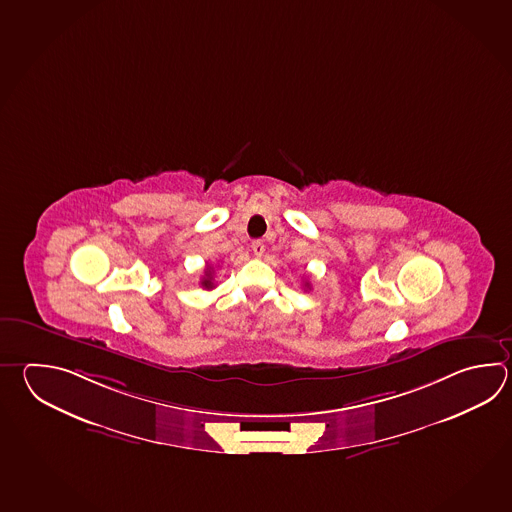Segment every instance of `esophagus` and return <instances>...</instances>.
I'll return each mask as SVG.
<instances>
[{"label":"esophagus","instance_id":"esophagus-1","mask_svg":"<svg viewBox=\"0 0 512 512\" xmlns=\"http://www.w3.org/2000/svg\"><path fill=\"white\" fill-rule=\"evenodd\" d=\"M251 250H253V255H255V257H262V253L266 250V246H264V242H262V240H253V242H251Z\"/></svg>","mask_w":512,"mask_h":512}]
</instances>
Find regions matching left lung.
<instances>
[{
    "mask_svg": "<svg viewBox=\"0 0 512 512\" xmlns=\"http://www.w3.org/2000/svg\"><path fill=\"white\" fill-rule=\"evenodd\" d=\"M304 286H308V288H310V282H304Z\"/></svg>",
    "mask_w": 512,
    "mask_h": 512,
    "instance_id": "obj_1",
    "label": "left lung"
}]
</instances>
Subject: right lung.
I'll return each instance as SVG.
<instances>
[{"label": "right lung", "mask_w": 512, "mask_h": 512, "mask_svg": "<svg viewBox=\"0 0 512 512\" xmlns=\"http://www.w3.org/2000/svg\"><path fill=\"white\" fill-rule=\"evenodd\" d=\"M213 275H215V270H213L211 266H208V268H206V272H204V277H202V281H200V284H202V288H206V290H213V288H215V282H213Z\"/></svg>", "instance_id": "add662e5"}]
</instances>
